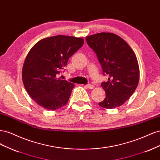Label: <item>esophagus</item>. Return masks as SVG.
<instances>
[{
  "label": "esophagus",
  "instance_id": "esophagus-1",
  "mask_svg": "<svg viewBox=\"0 0 160 160\" xmlns=\"http://www.w3.org/2000/svg\"><path fill=\"white\" fill-rule=\"evenodd\" d=\"M86 88H88V89H93L95 88V86L93 85L89 84V85H86Z\"/></svg>",
  "mask_w": 160,
  "mask_h": 160
}]
</instances>
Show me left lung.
<instances>
[{
    "mask_svg": "<svg viewBox=\"0 0 160 160\" xmlns=\"http://www.w3.org/2000/svg\"><path fill=\"white\" fill-rule=\"evenodd\" d=\"M88 45L96 53L108 81L101 86L106 98L99 103L105 109L122 105L136 89L139 79L137 57L122 38L112 32H99L86 37Z\"/></svg>",
    "mask_w": 160,
    "mask_h": 160,
    "instance_id": "obj_1",
    "label": "left lung"
}]
</instances>
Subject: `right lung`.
Segmentation results:
<instances>
[{"label": "right lung", "instance_id": "obj_1", "mask_svg": "<svg viewBox=\"0 0 160 160\" xmlns=\"http://www.w3.org/2000/svg\"><path fill=\"white\" fill-rule=\"evenodd\" d=\"M81 37L57 35L38 41L27 54L22 78L27 93L48 110H56L68 102L75 85L57 78L62 67L83 46Z\"/></svg>", "mask_w": 160, "mask_h": 160}]
</instances>
